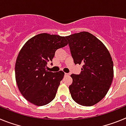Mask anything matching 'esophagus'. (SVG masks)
Listing matches in <instances>:
<instances>
[{"instance_id":"esophagus-1","label":"esophagus","mask_w":126,"mask_h":126,"mask_svg":"<svg viewBox=\"0 0 126 126\" xmlns=\"http://www.w3.org/2000/svg\"><path fill=\"white\" fill-rule=\"evenodd\" d=\"M64 75H65V76H69L70 74H69V73H65Z\"/></svg>"}]
</instances>
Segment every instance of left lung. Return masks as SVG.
I'll list each match as a JSON object with an SVG mask.
<instances>
[{"label": "left lung", "mask_w": 126, "mask_h": 126, "mask_svg": "<svg viewBox=\"0 0 126 126\" xmlns=\"http://www.w3.org/2000/svg\"><path fill=\"white\" fill-rule=\"evenodd\" d=\"M75 64H82L79 75L72 74V98L83 106H92L106 95L113 78L112 57L99 39L86 32L65 36Z\"/></svg>", "instance_id": "8db88e82"}]
</instances>
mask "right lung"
<instances>
[{
	"instance_id": "obj_1",
	"label": "right lung",
	"mask_w": 126,
	"mask_h": 126,
	"mask_svg": "<svg viewBox=\"0 0 126 126\" xmlns=\"http://www.w3.org/2000/svg\"><path fill=\"white\" fill-rule=\"evenodd\" d=\"M68 44L65 36L41 33L26 42L15 65L16 81L24 98L36 106L48 104L55 97L64 73L46 70L57 49Z\"/></svg>"
}]
</instances>
